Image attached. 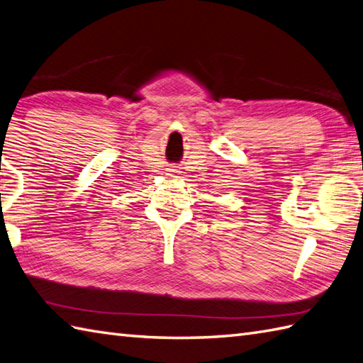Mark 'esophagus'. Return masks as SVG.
<instances>
[{
	"instance_id": "1",
	"label": "esophagus",
	"mask_w": 363,
	"mask_h": 363,
	"mask_svg": "<svg viewBox=\"0 0 363 363\" xmlns=\"http://www.w3.org/2000/svg\"><path fill=\"white\" fill-rule=\"evenodd\" d=\"M177 174H179V171H177V169H167V175H171V177H177Z\"/></svg>"
}]
</instances>
